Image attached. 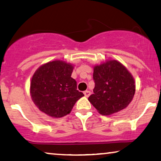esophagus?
Masks as SVG:
<instances>
[{
    "mask_svg": "<svg viewBox=\"0 0 161 161\" xmlns=\"http://www.w3.org/2000/svg\"><path fill=\"white\" fill-rule=\"evenodd\" d=\"M84 94H85V96L86 97H88L91 94V92H90V91L86 90V91L84 92Z\"/></svg>",
    "mask_w": 161,
    "mask_h": 161,
    "instance_id": "1",
    "label": "esophagus"
}]
</instances>
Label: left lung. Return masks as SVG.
<instances>
[{
  "label": "left lung",
  "mask_w": 161,
  "mask_h": 161,
  "mask_svg": "<svg viewBox=\"0 0 161 161\" xmlns=\"http://www.w3.org/2000/svg\"><path fill=\"white\" fill-rule=\"evenodd\" d=\"M94 93L88 100L103 115H110L126 108L136 92L134 78L117 60H108L94 67Z\"/></svg>",
  "instance_id": "obj_1"
}]
</instances>
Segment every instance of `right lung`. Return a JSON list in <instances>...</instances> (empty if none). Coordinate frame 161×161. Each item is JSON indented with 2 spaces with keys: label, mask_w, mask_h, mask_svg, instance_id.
I'll return each mask as SVG.
<instances>
[{
  "label": "right lung",
  "mask_w": 161,
  "mask_h": 161,
  "mask_svg": "<svg viewBox=\"0 0 161 161\" xmlns=\"http://www.w3.org/2000/svg\"><path fill=\"white\" fill-rule=\"evenodd\" d=\"M74 66L61 60L44 64L37 69L30 85L35 105L47 115L59 118L69 114L76 102L84 96L71 77Z\"/></svg>",
  "instance_id": "1"
}]
</instances>
